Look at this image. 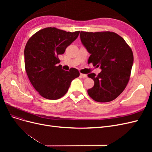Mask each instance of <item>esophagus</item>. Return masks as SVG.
Listing matches in <instances>:
<instances>
[{
  "instance_id": "esophagus-1",
  "label": "esophagus",
  "mask_w": 152,
  "mask_h": 152,
  "mask_svg": "<svg viewBox=\"0 0 152 152\" xmlns=\"http://www.w3.org/2000/svg\"><path fill=\"white\" fill-rule=\"evenodd\" d=\"M80 76L82 77V78H87V75H86V74H84V73H80Z\"/></svg>"
}]
</instances>
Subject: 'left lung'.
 Segmentation results:
<instances>
[{
	"mask_svg": "<svg viewBox=\"0 0 152 152\" xmlns=\"http://www.w3.org/2000/svg\"><path fill=\"white\" fill-rule=\"evenodd\" d=\"M80 37L91 54L88 63L102 70L98 75L94 73L87 75L94 82L87 93L98 102H111L122 93L129 80L134 61L132 50L114 32L81 31Z\"/></svg>",
	"mask_w": 152,
	"mask_h": 152,
	"instance_id": "1",
	"label": "left lung"
}]
</instances>
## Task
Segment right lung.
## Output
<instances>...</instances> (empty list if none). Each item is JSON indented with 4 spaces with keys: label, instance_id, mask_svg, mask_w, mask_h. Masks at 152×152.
Here are the masks:
<instances>
[{
    "label": "right lung",
    "instance_id": "1",
    "mask_svg": "<svg viewBox=\"0 0 152 152\" xmlns=\"http://www.w3.org/2000/svg\"><path fill=\"white\" fill-rule=\"evenodd\" d=\"M79 33L49 27L37 32L27 42L24 50L25 70L31 84L42 97L61 98L72 80L79 76L77 69L65 71L57 65L60 62L58 55L65 53Z\"/></svg>",
    "mask_w": 152,
    "mask_h": 152
}]
</instances>
